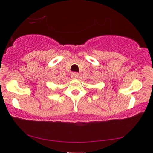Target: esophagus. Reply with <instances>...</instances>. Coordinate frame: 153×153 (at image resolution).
I'll return each instance as SVG.
<instances>
[{
	"instance_id": "esophagus-1",
	"label": "esophagus",
	"mask_w": 153,
	"mask_h": 153,
	"mask_svg": "<svg viewBox=\"0 0 153 153\" xmlns=\"http://www.w3.org/2000/svg\"><path fill=\"white\" fill-rule=\"evenodd\" d=\"M79 74L76 72H72V74H71V78L73 79L79 78Z\"/></svg>"
}]
</instances>
